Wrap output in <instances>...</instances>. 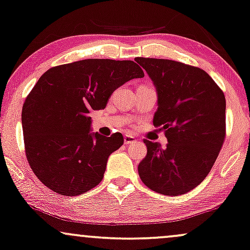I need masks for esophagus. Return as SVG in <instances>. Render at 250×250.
<instances>
[{
	"label": "esophagus",
	"instance_id": "esophagus-1",
	"mask_svg": "<svg viewBox=\"0 0 250 250\" xmlns=\"http://www.w3.org/2000/svg\"><path fill=\"white\" fill-rule=\"evenodd\" d=\"M136 142V138L134 136L131 135H125V144L128 145V144H132Z\"/></svg>",
	"mask_w": 250,
	"mask_h": 250
}]
</instances>
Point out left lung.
<instances>
[{
    "instance_id": "1",
    "label": "left lung",
    "mask_w": 250,
    "mask_h": 250,
    "mask_svg": "<svg viewBox=\"0 0 250 250\" xmlns=\"http://www.w3.org/2000/svg\"><path fill=\"white\" fill-rule=\"evenodd\" d=\"M157 90L154 127L168 141L144 140L146 157L138 165L145 186L167 196L182 195L207 178L225 140L226 100L204 70L164 59L136 58Z\"/></svg>"
}]
</instances>
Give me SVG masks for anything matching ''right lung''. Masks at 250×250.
<instances>
[{"label": "right lung", "instance_id": "obj_1", "mask_svg": "<svg viewBox=\"0 0 250 250\" xmlns=\"http://www.w3.org/2000/svg\"><path fill=\"white\" fill-rule=\"evenodd\" d=\"M144 72L134 61L87 59L50 68L23 105L25 152L46 187L77 196L99 185L107 159L123 144L121 132L91 131V110L104 109L116 88Z\"/></svg>", "mask_w": 250, "mask_h": 250}]
</instances>
